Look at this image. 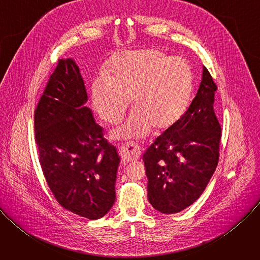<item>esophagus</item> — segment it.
<instances>
[{
  "mask_svg": "<svg viewBox=\"0 0 260 260\" xmlns=\"http://www.w3.org/2000/svg\"><path fill=\"white\" fill-rule=\"evenodd\" d=\"M121 158L126 162H132L140 158L141 149L136 143H126L120 148Z\"/></svg>",
  "mask_w": 260,
  "mask_h": 260,
  "instance_id": "34e87169",
  "label": "esophagus"
}]
</instances>
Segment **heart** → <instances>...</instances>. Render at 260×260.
I'll return each mask as SVG.
<instances>
[{"mask_svg":"<svg viewBox=\"0 0 260 260\" xmlns=\"http://www.w3.org/2000/svg\"><path fill=\"white\" fill-rule=\"evenodd\" d=\"M191 90L192 71L186 59L145 48L111 61L105 75L93 80L91 99L96 113L108 123L120 119L131 99L133 111L111 137L142 139L152 127L164 131L174 125L186 111Z\"/></svg>","mask_w":260,"mask_h":260,"instance_id":"obj_1","label":"heart"}]
</instances>
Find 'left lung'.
Returning a JSON list of instances; mask_svg holds the SVG:
<instances>
[{
  "instance_id": "obj_1",
  "label": "left lung",
  "mask_w": 260,
  "mask_h": 260,
  "mask_svg": "<svg viewBox=\"0 0 260 260\" xmlns=\"http://www.w3.org/2000/svg\"><path fill=\"white\" fill-rule=\"evenodd\" d=\"M216 89L204 67L199 90L186 112L143 155L148 200L164 214L178 213L192 205L216 170L221 139L214 112Z\"/></svg>"
}]
</instances>
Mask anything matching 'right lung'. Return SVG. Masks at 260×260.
I'll use <instances>...</instances> for the list:
<instances>
[{
  "mask_svg": "<svg viewBox=\"0 0 260 260\" xmlns=\"http://www.w3.org/2000/svg\"><path fill=\"white\" fill-rule=\"evenodd\" d=\"M87 99L76 62L59 59L35 110V141L58 204L94 220L114 205L120 158L85 106Z\"/></svg>",
  "mask_w": 260,
  "mask_h": 260,
  "instance_id": "right-lung-1",
  "label": "right lung"
}]
</instances>
